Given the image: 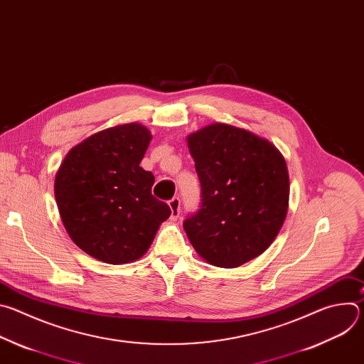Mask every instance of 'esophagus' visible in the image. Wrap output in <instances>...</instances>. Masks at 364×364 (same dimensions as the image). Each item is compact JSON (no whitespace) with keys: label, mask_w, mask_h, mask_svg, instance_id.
Returning a JSON list of instances; mask_svg holds the SVG:
<instances>
[{"label":"esophagus","mask_w":364,"mask_h":364,"mask_svg":"<svg viewBox=\"0 0 364 364\" xmlns=\"http://www.w3.org/2000/svg\"><path fill=\"white\" fill-rule=\"evenodd\" d=\"M170 209H171V220H177L180 216V198L178 197H173L170 201Z\"/></svg>","instance_id":"34e87169"}]
</instances>
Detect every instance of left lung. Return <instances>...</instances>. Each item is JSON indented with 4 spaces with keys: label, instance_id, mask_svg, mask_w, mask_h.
<instances>
[{
    "label": "left lung",
    "instance_id": "left-lung-1",
    "mask_svg": "<svg viewBox=\"0 0 364 364\" xmlns=\"http://www.w3.org/2000/svg\"><path fill=\"white\" fill-rule=\"evenodd\" d=\"M201 186L200 209L183 226L196 252L219 268H237L265 252L288 212L289 176L268 139L228 124L187 136Z\"/></svg>",
    "mask_w": 364,
    "mask_h": 364
}]
</instances>
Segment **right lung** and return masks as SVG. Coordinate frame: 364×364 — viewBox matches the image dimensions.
Instances as JSON below:
<instances>
[{"label": "right lung", "mask_w": 364, "mask_h": 364, "mask_svg": "<svg viewBox=\"0 0 364 364\" xmlns=\"http://www.w3.org/2000/svg\"><path fill=\"white\" fill-rule=\"evenodd\" d=\"M141 124L103 129L73 146L55 180V197L72 240L97 261H136L171 210L151 194L154 176L139 167L151 141Z\"/></svg>", "instance_id": "add662e5"}]
</instances>
